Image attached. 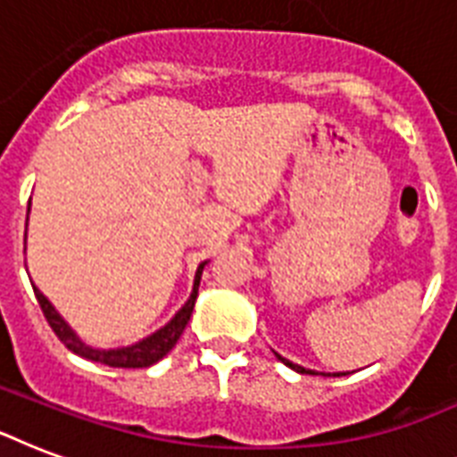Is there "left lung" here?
Instances as JSON below:
<instances>
[{"label":"left lung","instance_id":"left-lung-1","mask_svg":"<svg viewBox=\"0 0 457 457\" xmlns=\"http://www.w3.org/2000/svg\"><path fill=\"white\" fill-rule=\"evenodd\" d=\"M279 358V361L285 362L287 368H292V370H296V372H301V375H318V372H312V370H305V368H301V365H296V362H292V361H287V358H282V355L279 353H275ZM322 375H325V372H322ZM341 375H346V372H337V377H341Z\"/></svg>","mask_w":457,"mask_h":457}]
</instances>
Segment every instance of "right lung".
Returning <instances> with one entry per match:
<instances>
[{
	"instance_id": "obj_1",
	"label": "right lung",
	"mask_w": 457,
	"mask_h": 457,
	"mask_svg": "<svg viewBox=\"0 0 457 457\" xmlns=\"http://www.w3.org/2000/svg\"><path fill=\"white\" fill-rule=\"evenodd\" d=\"M28 213H30V204H28ZM204 265L201 263L196 268V275H194V289H192V296L187 299V303L175 312V318L168 322L165 327H161L158 332H154L152 337H146V339L137 341V344H132V346H125V348H92L87 346L85 341L78 337V334L68 327V322L61 318L56 308L49 303L45 294L39 292L37 287H32L35 289V296H37V303L45 312L46 322L49 327L54 329V334L63 341V346L68 351H73L75 355H80V358H87V361H95V362H102V365H109V368H149L154 362H158L163 355H168L175 344H178L179 334L185 332L187 322L192 318V311H194V301H196V294H199V282H201V272H204Z\"/></svg>"
}]
</instances>
